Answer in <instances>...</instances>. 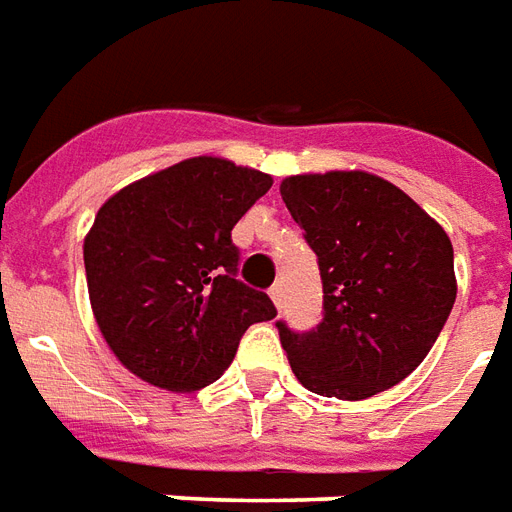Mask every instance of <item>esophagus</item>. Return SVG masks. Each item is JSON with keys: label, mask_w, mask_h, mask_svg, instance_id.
<instances>
[{"label": "esophagus", "mask_w": 512, "mask_h": 512, "mask_svg": "<svg viewBox=\"0 0 512 512\" xmlns=\"http://www.w3.org/2000/svg\"><path fill=\"white\" fill-rule=\"evenodd\" d=\"M270 297H272V302L278 305V308H283V297H286V292H283V283H275V286H272Z\"/></svg>", "instance_id": "esophagus-1"}]
</instances>
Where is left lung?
I'll return each mask as SVG.
<instances>
[{
	"label": "left lung",
	"instance_id": "left-lung-1",
	"mask_svg": "<svg viewBox=\"0 0 512 512\" xmlns=\"http://www.w3.org/2000/svg\"><path fill=\"white\" fill-rule=\"evenodd\" d=\"M286 207L319 256L324 319L278 322L294 376L311 393L363 401L412 374L455 302L453 242L428 212L368 171L297 174Z\"/></svg>",
	"mask_w": 512,
	"mask_h": 512
}]
</instances>
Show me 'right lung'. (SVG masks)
Masks as SVG:
<instances>
[{"label": "right lung", "instance_id": "obj_1", "mask_svg": "<svg viewBox=\"0 0 512 512\" xmlns=\"http://www.w3.org/2000/svg\"><path fill=\"white\" fill-rule=\"evenodd\" d=\"M272 188L264 171L188 158L117 190L84 240L92 313L130 374L171 393L207 387L242 333L275 319L264 292L237 281L234 223Z\"/></svg>", "mask_w": 512, "mask_h": 512}]
</instances>
